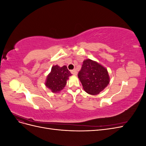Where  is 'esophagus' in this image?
I'll return each instance as SVG.
<instances>
[{
    "label": "esophagus",
    "instance_id": "34e87169",
    "mask_svg": "<svg viewBox=\"0 0 146 146\" xmlns=\"http://www.w3.org/2000/svg\"><path fill=\"white\" fill-rule=\"evenodd\" d=\"M71 73L74 75H77V70L76 69H74V70H71Z\"/></svg>",
    "mask_w": 146,
    "mask_h": 146
}]
</instances>
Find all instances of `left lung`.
<instances>
[{"instance_id":"8db88e82","label":"left lung","mask_w":146,"mask_h":146,"mask_svg":"<svg viewBox=\"0 0 146 146\" xmlns=\"http://www.w3.org/2000/svg\"><path fill=\"white\" fill-rule=\"evenodd\" d=\"M78 77L84 90L91 95L99 94L107 86L110 82L107 69L98 62L90 59L83 61Z\"/></svg>"}]
</instances>
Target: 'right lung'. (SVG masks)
<instances>
[{
	"label": "right lung",
	"instance_id": "right-lung-1",
	"mask_svg": "<svg viewBox=\"0 0 146 146\" xmlns=\"http://www.w3.org/2000/svg\"><path fill=\"white\" fill-rule=\"evenodd\" d=\"M71 75L66 66L62 67L58 65L53 66L47 77L45 85L52 92L57 93L65 87L69 77Z\"/></svg>",
	"mask_w": 146,
	"mask_h": 146
}]
</instances>
